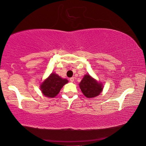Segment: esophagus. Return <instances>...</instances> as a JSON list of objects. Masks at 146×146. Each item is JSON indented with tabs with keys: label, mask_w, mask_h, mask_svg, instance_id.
<instances>
[{
	"label": "esophagus",
	"mask_w": 146,
	"mask_h": 146,
	"mask_svg": "<svg viewBox=\"0 0 146 146\" xmlns=\"http://www.w3.org/2000/svg\"><path fill=\"white\" fill-rule=\"evenodd\" d=\"M70 81L71 82H73L74 81V77L70 78Z\"/></svg>",
	"instance_id": "obj_1"
}]
</instances>
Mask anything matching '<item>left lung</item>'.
Wrapping results in <instances>:
<instances>
[{"mask_svg":"<svg viewBox=\"0 0 146 146\" xmlns=\"http://www.w3.org/2000/svg\"><path fill=\"white\" fill-rule=\"evenodd\" d=\"M79 85L83 94L87 98L95 97L102 91V84L97 82L88 74L85 75Z\"/></svg>","mask_w":146,"mask_h":146,"instance_id":"obj_1","label":"left lung"}]
</instances>
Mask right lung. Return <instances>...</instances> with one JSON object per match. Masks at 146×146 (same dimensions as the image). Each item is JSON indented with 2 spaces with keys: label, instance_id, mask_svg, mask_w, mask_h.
Here are the masks:
<instances>
[{
  "label": "right lung",
  "instance_id": "add662e5",
  "mask_svg": "<svg viewBox=\"0 0 146 146\" xmlns=\"http://www.w3.org/2000/svg\"><path fill=\"white\" fill-rule=\"evenodd\" d=\"M68 82L66 79H62L59 76L52 73L42 83L40 89L45 96L53 98L58 95L62 87Z\"/></svg>",
  "mask_w": 146,
  "mask_h": 146
}]
</instances>
